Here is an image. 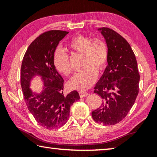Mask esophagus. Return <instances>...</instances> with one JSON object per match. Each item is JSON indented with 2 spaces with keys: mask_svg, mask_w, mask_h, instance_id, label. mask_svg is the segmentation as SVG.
<instances>
[{
  "mask_svg": "<svg viewBox=\"0 0 157 157\" xmlns=\"http://www.w3.org/2000/svg\"><path fill=\"white\" fill-rule=\"evenodd\" d=\"M79 94L80 98H83V97L86 96V95H88V93L84 92V91H79Z\"/></svg>",
  "mask_w": 157,
  "mask_h": 157,
  "instance_id": "34e87169",
  "label": "esophagus"
}]
</instances>
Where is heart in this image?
<instances>
[{"label":"heart","instance_id":"heart-1","mask_svg":"<svg viewBox=\"0 0 157 157\" xmlns=\"http://www.w3.org/2000/svg\"><path fill=\"white\" fill-rule=\"evenodd\" d=\"M68 48L83 55L82 66L83 68L75 73L70 79L71 88L79 91L88 89L97 78V72L105 68L107 62L108 50L106 44L99 39H91L86 35L79 34L74 36L68 44ZM53 64L60 73L70 75L71 68L68 56L63 50L58 49L53 55Z\"/></svg>","mask_w":157,"mask_h":157}]
</instances>
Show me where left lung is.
Wrapping results in <instances>:
<instances>
[{
	"instance_id": "8db88e82",
	"label": "left lung",
	"mask_w": 157,
	"mask_h": 157,
	"mask_svg": "<svg viewBox=\"0 0 157 157\" xmlns=\"http://www.w3.org/2000/svg\"><path fill=\"white\" fill-rule=\"evenodd\" d=\"M107 46L105 70L95 84L94 93L102 98L92 112L94 120L105 125L121 122L127 116L139 94L140 75L136 57L123 36L108 28H98Z\"/></svg>"
}]
</instances>
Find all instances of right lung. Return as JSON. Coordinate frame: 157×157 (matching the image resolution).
I'll return each instance as SVG.
<instances>
[{
    "mask_svg": "<svg viewBox=\"0 0 157 157\" xmlns=\"http://www.w3.org/2000/svg\"><path fill=\"white\" fill-rule=\"evenodd\" d=\"M68 33L50 30L32 42L23 57L21 68V85L28 110L44 128H59L65 124L70 109L79 99L77 91L64 95L63 79L53 64V55L59 41ZM40 76L43 87L40 93L33 92L31 82Z\"/></svg>",
    "mask_w": 157,
    "mask_h": 157,
    "instance_id": "1",
    "label": "right lung"
}]
</instances>
